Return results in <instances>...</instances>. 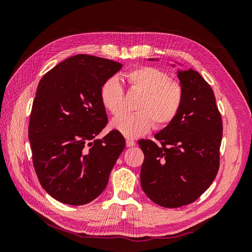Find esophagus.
I'll use <instances>...</instances> for the list:
<instances>
[{
	"mask_svg": "<svg viewBox=\"0 0 252 252\" xmlns=\"http://www.w3.org/2000/svg\"><path fill=\"white\" fill-rule=\"evenodd\" d=\"M135 145V142L134 141H132V140H126V146L127 147H132V146H134Z\"/></svg>",
	"mask_w": 252,
	"mask_h": 252,
	"instance_id": "esophagus-1",
	"label": "esophagus"
}]
</instances>
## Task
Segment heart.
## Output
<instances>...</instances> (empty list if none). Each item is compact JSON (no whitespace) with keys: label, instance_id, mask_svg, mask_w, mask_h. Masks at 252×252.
Instances as JSON below:
<instances>
[{"label":"heart","instance_id":"obj_1","mask_svg":"<svg viewBox=\"0 0 252 252\" xmlns=\"http://www.w3.org/2000/svg\"><path fill=\"white\" fill-rule=\"evenodd\" d=\"M129 88L141 94L135 102L133 113L113 120L111 126L125 138L135 139L150 129L164 128L177 119L184 103L182 84L170 80L169 74L151 66L133 68L124 74ZM103 107L118 117L123 110L124 89L116 77L105 80L100 88Z\"/></svg>","mask_w":252,"mask_h":252}]
</instances>
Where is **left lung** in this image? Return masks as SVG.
<instances>
[{
    "instance_id": "left-lung-1",
    "label": "left lung",
    "mask_w": 252,
    "mask_h": 252,
    "mask_svg": "<svg viewBox=\"0 0 252 252\" xmlns=\"http://www.w3.org/2000/svg\"><path fill=\"white\" fill-rule=\"evenodd\" d=\"M183 107L170 125L140 140L143 191L156 204L178 208L193 203L216 179L223 135L222 116L209 84L192 69L179 71Z\"/></svg>"
}]
</instances>
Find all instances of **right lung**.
I'll use <instances>...</instances> for the list:
<instances>
[{"mask_svg":"<svg viewBox=\"0 0 252 252\" xmlns=\"http://www.w3.org/2000/svg\"><path fill=\"white\" fill-rule=\"evenodd\" d=\"M121 68L122 64L108 59L78 55L41 79L28 139L37 179L53 199L84 205L107 186L126 143L116 129L95 139L108 123L100 88Z\"/></svg>","mask_w":252,"mask_h":252,"instance_id":"1","label":"right lung"}]
</instances>
